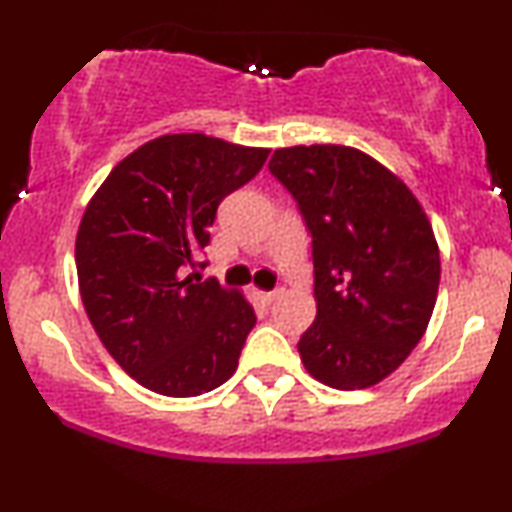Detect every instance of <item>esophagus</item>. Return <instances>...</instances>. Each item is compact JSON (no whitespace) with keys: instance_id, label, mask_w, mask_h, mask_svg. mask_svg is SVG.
Returning a JSON list of instances; mask_svg holds the SVG:
<instances>
[{"instance_id":"obj_1","label":"esophagus","mask_w":512,"mask_h":512,"mask_svg":"<svg viewBox=\"0 0 512 512\" xmlns=\"http://www.w3.org/2000/svg\"><path fill=\"white\" fill-rule=\"evenodd\" d=\"M257 295V300H262V305H272L274 303V298H276V291H252Z\"/></svg>"}]
</instances>
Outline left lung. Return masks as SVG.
I'll use <instances>...</instances> for the list:
<instances>
[{"label":"left lung","instance_id":"obj_1","mask_svg":"<svg viewBox=\"0 0 512 512\" xmlns=\"http://www.w3.org/2000/svg\"><path fill=\"white\" fill-rule=\"evenodd\" d=\"M269 171L312 236L317 319L300 360L331 389H367L410 355L434 312L441 262L427 214L353 147H283Z\"/></svg>","mask_w":512,"mask_h":512}]
</instances>
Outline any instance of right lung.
<instances>
[{
    "mask_svg": "<svg viewBox=\"0 0 512 512\" xmlns=\"http://www.w3.org/2000/svg\"><path fill=\"white\" fill-rule=\"evenodd\" d=\"M269 150L202 133L150 140L114 166L76 238L80 298L104 348L145 389L193 398L231 379L255 310L217 279L193 281L226 195Z\"/></svg>",
    "mask_w": 512,
    "mask_h": 512,
    "instance_id": "obj_1",
    "label": "right lung"
}]
</instances>
